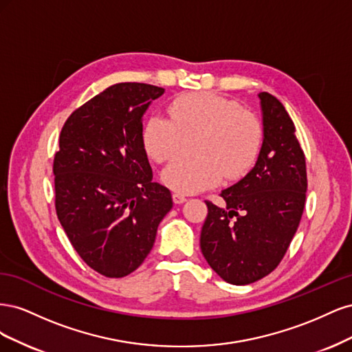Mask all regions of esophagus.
I'll return each mask as SVG.
<instances>
[{
	"instance_id": "1",
	"label": "esophagus",
	"mask_w": 352,
	"mask_h": 352,
	"mask_svg": "<svg viewBox=\"0 0 352 352\" xmlns=\"http://www.w3.org/2000/svg\"><path fill=\"white\" fill-rule=\"evenodd\" d=\"M173 201L175 204H184V202L186 201V197L184 194H177V192H173Z\"/></svg>"
}]
</instances>
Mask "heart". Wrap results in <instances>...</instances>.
Masks as SVG:
<instances>
[{"label": "heart", "mask_w": 352, "mask_h": 352, "mask_svg": "<svg viewBox=\"0 0 352 352\" xmlns=\"http://www.w3.org/2000/svg\"><path fill=\"white\" fill-rule=\"evenodd\" d=\"M170 119L153 116L144 124L142 142L158 163L175 158L185 138L198 135L194 158H179L162 175L177 194H194L217 185L223 175L238 179L258 155L260 120L241 105L212 92L180 95L168 105Z\"/></svg>", "instance_id": "obj_1"}]
</instances>
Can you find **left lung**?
I'll return each mask as SVG.
<instances>
[{
	"instance_id": "1",
	"label": "left lung",
	"mask_w": 352,
	"mask_h": 352,
	"mask_svg": "<svg viewBox=\"0 0 352 352\" xmlns=\"http://www.w3.org/2000/svg\"><path fill=\"white\" fill-rule=\"evenodd\" d=\"M263 145L257 163L238 184L223 189L225 207L206 201L201 251L210 267L232 285H250L272 273L301 221L307 192L305 155L283 104L258 94Z\"/></svg>"
}]
</instances>
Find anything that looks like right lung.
<instances>
[{"instance_id":"add662e5","label":"right lung","mask_w":352,"mask_h":352,"mask_svg":"<svg viewBox=\"0 0 352 352\" xmlns=\"http://www.w3.org/2000/svg\"><path fill=\"white\" fill-rule=\"evenodd\" d=\"M164 94L123 82L74 110L54 155L56 211L73 248L105 278L135 272L153 250L170 190L153 182L142 116Z\"/></svg>"}]
</instances>
